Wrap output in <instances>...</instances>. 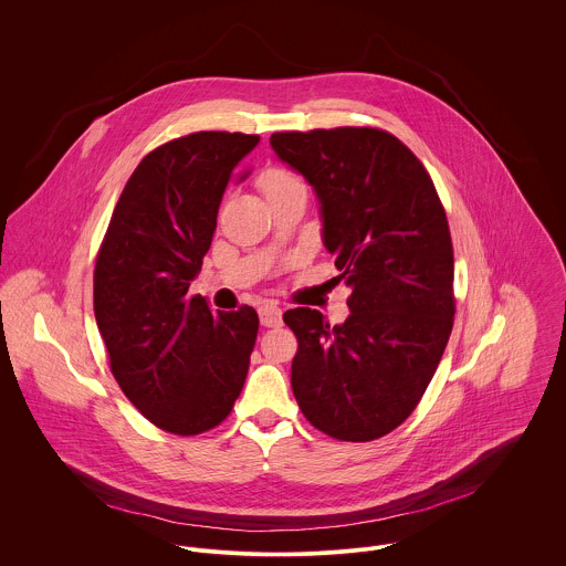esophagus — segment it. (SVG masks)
I'll use <instances>...</instances> for the list:
<instances>
[{"label":"esophagus","instance_id":"esophagus-1","mask_svg":"<svg viewBox=\"0 0 566 566\" xmlns=\"http://www.w3.org/2000/svg\"><path fill=\"white\" fill-rule=\"evenodd\" d=\"M259 318L263 326H281L283 324V312L276 305H263L259 310Z\"/></svg>","mask_w":566,"mask_h":566}]
</instances>
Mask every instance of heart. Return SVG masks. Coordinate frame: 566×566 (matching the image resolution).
<instances>
[{"instance_id": "1", "label": "heart", "mask_w": 566, "mask_h": 566, "mask_svg": "<svg viewBox=\"0 0 566 566\" xmlns=\"http://www.w3.org/2000/svg\"><path fill=\"white\" fill-rule=\"evenodd\" d=\"M261 187H263L268 200H270V198H276V196H283V193H290V191H296V189H305L303 182H301L294 174H290V171H285V169H272V171H268V174L261 178Z\"/></svg>"}]
</instances>
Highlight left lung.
<instances>
[{
  "mask_svg": "<svg viewBox=\"0 0 566 566\" xmlns=\"http://www.w3.org/2000/svg\"><path fill=\"white\" fill-rule=\"evenodd\" d=\"M270 146L312 185L324 248L350 287L342 324L310 307L283 314L298 337L294 397L337 440L381 438L424 395L453 328L444 209L422 163L390 133H274Z\"/></svg>",
  "mask_w": 566,
  "mask_h": 566,
  "instance_id": "obj_1",
  "label": "left lung"
}]
</instances>
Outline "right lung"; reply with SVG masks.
Here are the masks:
<instances>
[{
  "label": "right lung",
  "instance_id": "right-lung-1",
  "mask_svg": "<svg viewBox=\"0 0 566 566\" xmlns=\"http://www.w3.org/2000/svg\"><path fill=\"white\" fill-rule=\"evenodd\" d=\"M256 135L193 133L153 150L128 178L93 274L111 370L150 422L178 436L220 424L242 392L259 316L189 298L222 196Z\"/></svg>",
  "mask_w": 566,
  "mask_h": 566
}]
</instances>
